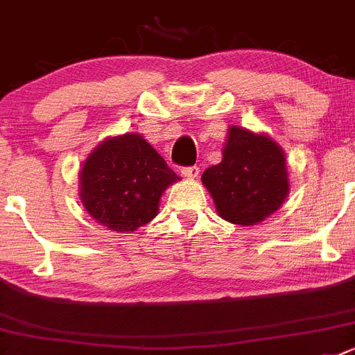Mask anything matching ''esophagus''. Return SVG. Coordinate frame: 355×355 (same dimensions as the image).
Returning <instances> with one entry per match:
<instances>
[{"mask_svg":"<svg viewBox=\"0 0 355 355\" xmlns=\"http://www.w3.org/2000/svg\"><path fill=\"white\" fill-rule=\"evenodd\" d=\"M181 174H183L187 180H195V178H198V174H200V167H197V165H191V167H183L181 168Z\"/></svg>","mask_w":355,"mask_h":355,"instance_id":"esophagus-1","label":"esophagus"}]
</instances>
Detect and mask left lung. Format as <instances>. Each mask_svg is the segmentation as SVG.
Segmentation results:
<instances>
[{
    "label": "left lung",
    "mask_w": 355,
    "mask_h": 355,
    "mask_svg": "<svg viewBox=\"0 0 355 355\" xmlns=\"http://www.w3.org/2000/svg\"><path fill=\"white\" fill-rule=\"evenodd\" d=\"M216 211L234 225H256L284 204L286 158L270 137L230 127L223 160L202 174Z\"/></svg>",
    "instance_id": "obj_1"
}]
</instances>
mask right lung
I'll use <instances>...</instances> for the list:
<instances>
[{
  "instance_id": "right-lung-1",
  "label": "right lung",
  "mask_w": 355,
  "mask_h": 355,
  "mask_svg": "<svg viewBox=\"0 0 355 355\" xmlns=\"http://www.w3.org/2000/svg\"><path fill=\"white\" fill-rule=\"evenodd\" d=\"M172 168L139 134L111 137L80 172L87 212L113 232H134L157 216L160 195L178 181Z\"/></svg>"
}]
</instances>
